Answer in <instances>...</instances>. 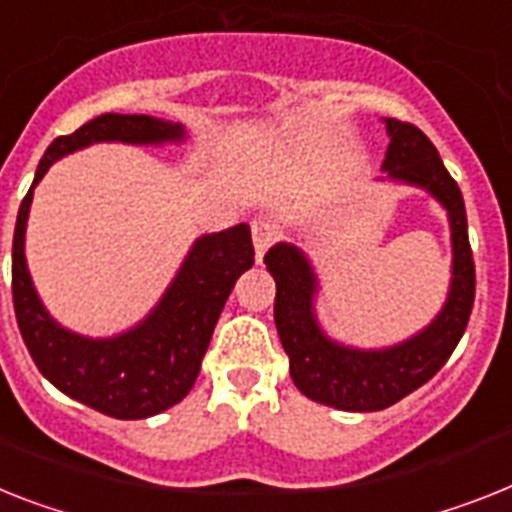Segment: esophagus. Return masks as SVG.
I'll return each mask as SVG.
<instances>
[{
	"label": "esophagus",
	"mask_w": 512,
	"mask_h": 512,
	"mask_svg": "<svg viewBox=\"0 0 512 512\" xmlns=\"http://www.w3.org/2000/svg\"><path fill=\"white\" fill-rule=\"evenodd\" d=\"M251 235H253V248H256V259L261 261V256L266 253V248L272 246L277 240V227L264 217H256L251 222Z\"/></svg>",
	"instance_id": "1"
}]
</instances>
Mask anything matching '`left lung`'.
<instances>
[{"mask_svg":"<svg viewBox=\"0 0 512 512\" xmlns=\"http://www.w3.org/2000/svg\"><path fill=\"white\" fill-rule=\"evenodd\" d=\"M387 154L377 183H398L424 190L447 214L450 225V287L439 314L416 335L387 348H356L324 332L316 316L319 274L298 243H277L264 264L277 285L274 324L290 358L295 387L316 403L337 411H384L437 374L453 356L474 308V256L468 246L466 204L460 188L439 159L434 143L408 122L384 117Z\"/></svg>","mask_w":512,"mask_h":512,"instance_id":"1","label":"left lung"}]
</instances>
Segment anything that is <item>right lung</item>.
<instances>
[{"label": "right lung", "mask_w": 512, "mask_h": 512, "mask_svg": "<svg viewBox=\"0 0 512 512\" xmlns=\"http://www.w3.org/2000/svg\"><path fill=\"white\" fill-rule=\"evenodd\" d=\"M180 122L149 114H99L73 135H59L38 162L12 238V301L25 348L59 392L112 418H149L177 405L196 384L211 332L232 287L253 266L251 227H227L193 240L177 274L141 322L112 337L62 327L36 293L25 261V227L33 188L62 156L94 143L164 146L185 143Z\"/></svg>", "instance_id": "obj_1"}]
</instances>
